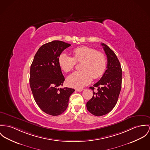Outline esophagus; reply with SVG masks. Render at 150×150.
Instances as JSON below:
<instances>
[{
  "instance_id": "34e87169",
  "label": "esophagus",
  "mask_w": 150,
  "mask_h": 150,
  "mask_svg": "<svg viewBox=\"0 0 150 150\" xmlns=\"http://www.w3.org/2000/svg\"><path fill=\"white\" fill-rule=\"evenodd\" d=\"M83 90H84L83 88H76V89H75V91H77V92H81V91H82Z\"/></svg>"
}]
</instances>
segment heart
Wrapping results in <instances>:
<instances>
[{"mask_svg": "<svg viewBox=\"0 0 150 150\" xmlns=\"http://www.w3.org/2000/svg\"><path fill=\"white\" fill-rule=\"evenodd\" d=\"M73 58L65 52L60 54L58 62L65 72H69L75 67L76 62L81 63V71H75L67 79L70 87L81 88L91 83L92 78L98 79L103 76L107 66V60L103 53L87 46L75 48Z\"/></svg>", "mask_w": 150, "mask_h": 150, "instance_id": "b5f03b06", "label": "heart"}]
</instances>
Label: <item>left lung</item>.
Masks as SVG:
<instances>
[{
    "instance_id": "obj_1",
    "label": "left lung",
    "mask_w": 150,
    "mask_h": 150,
    "mask_svg": "<svg viewBox=\"0 0 150 150\" xmlns=\"http://www.w3.org/2000/svg\"><path fill=\"white\" fill-rule=\"evenodd\" d=\"M107 58V69L102 78L93 87L92 98L86 104L88 111L97 116L109 113L115 106L122 88V70L114 52L106 45L101 43ZM95 87L97 91L94 92Z\"/></svg>"
}]
</instances>
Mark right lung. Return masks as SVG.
Segmentation results:
<instances>
[{"instance_id": "obj_1", "label": "right lung", "mask_w": 150, "mask_h": 150, "mask_svg": "<svg viewBox=\"0 0 150 150\" xmlns=\"http://www.w3.org/2000/svg\"><path fill=\"white\" fill-rule=\"evenodd\" d=\"M71 45L54 40L40 47L30 68V85L35 100L45 113L58 116L67 108L74 88L62 86L65 80L58 62L60 54Z\"/></svg>"}]
</instances>
